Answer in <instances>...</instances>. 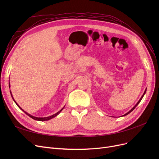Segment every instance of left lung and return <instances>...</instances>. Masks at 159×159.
<instances>
[{"instance_id": "8db88e82", "label": "left lung", "mask_w": 159, "mask_h": 159, "mask_svg": "<svg viewBox=\"0 0 159 159\" xmlns=\"http://www.w3.org/2000/svg\"><path fill=\"white\" fill-rule=\"evenodd\" d=\"M145 92H146V90H145V92H144V93H143V95H142V97H141V99H139V102H137V104H136V105H134V107H133V109H131V110H130V111H129V112H128V113H126V114H125V115H123V116H125V115H128V114H129V113H131V111H133V109H134V108H135V107H137V105H138V104H139V103H140V102H141V99H142V98H143V96H144V95H145Z\"/></svg>"}]
</instances>
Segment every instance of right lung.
I'll use <instances>...</instances> for the list:
<instances>
[{
    "label": "right lung",
    "mask_w": 159,
    "mask_h": 159,
    "mask_svg": "<svg viewBox=\"0 0 159 159\" xmlns=\"http://www.w3.org/2000/svg\"><path fill=\"white\" fill-rule=\"evenodd\" d=\"M9 87H10V84H9ZM11 95H12V93H11ZM13 100L14 101V99H13ZM14 102H15L16 103V104L17 105V106L19 107V108H20V109H22V108L21 107H20V106H19V105L16 103V102H15V101H14ZM64 109V107L63 108H62L60 111H58V112H57V113H55L54 115H51V116H50V117H34V116H32V115H30V114H28V113H27L26 112H25V111H24L23 109H22V111H23L24 112H25L27 115H28V116H29V117H30L31 118H32L33 119H34V120H37V121H48V120H50V119H52V118H54V117H56V116H57V115H58L61 111H62V109Z\"/></svg>",
    "instance_id": "obj_1"
}]
</instances>
